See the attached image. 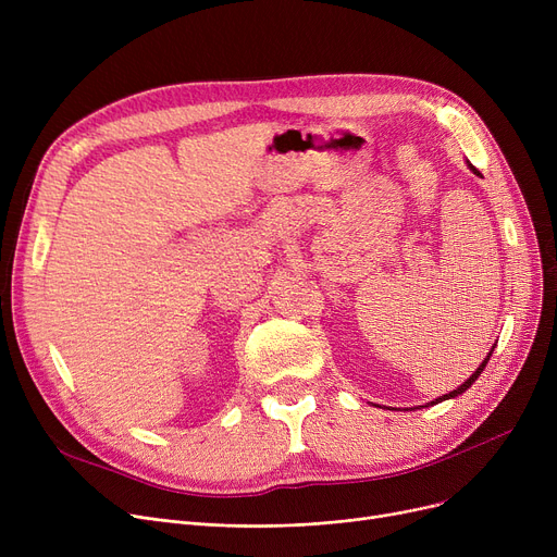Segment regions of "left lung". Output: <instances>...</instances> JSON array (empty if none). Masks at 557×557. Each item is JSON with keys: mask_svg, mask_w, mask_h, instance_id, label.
<instances>
[{"mask_svg": "<svg viewBox=\"0 0 557 557\" xmlns=\"http://www.w3.org/2000/svg\"><path fill=\"white\" fill-rule=\"evenodd\" d=\"M467 166H470V169H474V166H472V164H470V160H467ZM494 345H496V343H494ZM494 345H492V349H490V355H487V357H485V361H483V363H481V366H479V368H476V370H474V372H472V376H467V379H465V382H462V384H460V386H458V388H456V391H451V393H447V395H443V397H437V399H433V401H429V406H433V404H441V401H445V399H454V397H458V395H462V393H465V391H467V388H470V386H472V384H474V382H476V379H479V376H481V372H483V368H485V366H487V361H490V357H492V352H494Z\"/></svg>", "mask_w": 557, "mask_h": 557, "instance_id": "left-lung-1", "label": "left lung"}]
</instances>
